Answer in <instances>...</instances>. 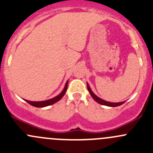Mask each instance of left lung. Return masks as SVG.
Instances as JSON below:
<instances>
[{"label": "left lung", "mask_w": 153, "mask_h": 153, "mask_svg": "<svg viewBox=\"0 0 153 153\" xmlns=\"http://www.w3.org/2000/svg\"><path fill=\"white\" fill-rule=\"evenodd\" d=\"M87 87H88V90L89 93L91 95V97H93V99L96 102H97L98 103L100 104H102V105H107V106H111V107H116V106H118V105H122L123 103H124V102H107V101L103 100L101 98L98 97L97 95H95L93 93V91H91V89L90 88V86L88 85V84L87 83Z\"/></svg>", "instance_id": "obj_1"}]
</instances>
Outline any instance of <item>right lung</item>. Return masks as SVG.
I'll return each mask as SVG.
<instances>
[{
	"mask_svg": "<svg viewBox=\"0 0 153 153\" xmlns=\"http://www.w3.org/2000/svg\"><path fill=\"white\" fill-rule=\"evenodd\" d=\"M68 81H67V82L65 83V88L64 89H63L62 91L58 96L52 98V99H50V100H45V101H38V102H35V101H29V100H25L27 101L29 104L33 105V106L39 107V108H41V107L48 106V105H52V104L58 102V101L59 100H61L62 98V97L64 96L68 88Z\"/></svg>",
	"mask_w": 153,
	"mask_h": 153,
	"instance_id": "1",
	"label": "right lung"
}]
</instances>
